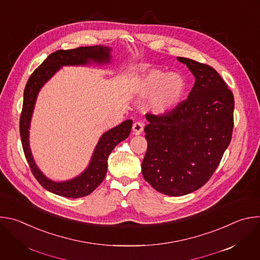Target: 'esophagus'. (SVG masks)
Instances as JSON below:
<instances>
[{
    "instance_id": "1",
    "label": "esophagus",
    "mask_w": 260,
    "mask_h": 260,
    "mask_svg": "<svg viewBox=\"0 0 260 260\" xmlns=\"http://www.w3.org/2000/svg\"><path fill=\"white\" fill-rule=\"evenodd\" d=\"M144 129V124L142 122H135L133 125L134 135H140Z\"/></svg>"
}]
</instances>
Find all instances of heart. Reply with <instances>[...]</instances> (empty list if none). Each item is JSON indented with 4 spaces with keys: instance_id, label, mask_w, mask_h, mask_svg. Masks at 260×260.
Listing matches in <instances>:
<instances>
[{
    "instance_id": "obj_1",
    "label": "heart",
    "mask_w": 260,
    "mask_h": 260,
    "mask_svg": "<svg viewBox=\"0 0 260 260\" xmlns=\"http://www.w3.org/2000/svg\"><path fill=\"white\" fill-rule=\"evenodd\" d=\"M135 90L139 96L147 98L145 108L148 112L165 115L181 104L187 82L179 73L151 69L137 79Z\"/></svg>"
}]
</instances>
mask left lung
<instances>
[{"mask_svg": "<svg viewBox=\"0 0 260 260\" xmlns=\"http://www.w3.org/2000/svg\"><path fill=\"white\" fill-rule=\"evenodd\" d=\"M196 78L187 100L172 112L147 114L148 146L142 162L144 179L167 196L181 197L205 185L229 147L233 127V92L212 67L177 57Z\"/></svg>", "mask_w": 260, "mask_h": 260, "instance_id": "1", "label": "left lung"}]
</instances>
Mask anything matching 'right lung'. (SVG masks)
Listing matches in <instances>:
<instances>
[{"instance_id":"obj_1","label":"right lung","mask_w":260,"mask_h":260,"mask_svg":"<svg viewBox=\"0 0 260 260\" xmlns=\"http://www.w3.org/2000/svg\"><path fill=\"white\" fill-rule=\"evenodd\" d=\"M111 51L112 48L103 45L57 50L51 53L34 71L25 85L19 123L23 152L35 178L45 189L54 194L70 199H78L91 193L105 179L108 169L107 160L110 153L113 151L117 144L129 136L133 120L127 119L101 136L87 168L80 175L67 181L57 182L49 179L41 172L30 151L29 127L37 98L45 83H47L62 67L88 66L92 63L99 66L107 64L111 62Z\"/></svg>"}]
</instances>
